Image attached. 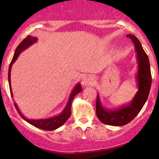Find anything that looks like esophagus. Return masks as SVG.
I'll return each instance as SVG.
<instances>
[{"instance_id":"34e87169","label":"esophagus","mask_w":159,"mask_h":159,"mask_svg":"<svg viewBox=\"0 0 159 159\" xmlns=\"http://www.w3.org/2000/svg\"><path fill=\"white\" fill-rule=\"evenodd\" d=\"M82 85L84 86H89V85H92L93 84V78L92 77V76H86L85 78H83V80H82V82H81Z\"/></svg>"}]
</instances>
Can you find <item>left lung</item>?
<instances>
[{
    "instance_id": "8db88e82",
    "label": "left lung",
    "mask_w": 159,
    "mask_h": 159,
    "mask_svg": "<svg viewBox=\"0 0 159 159\" xmlns=\"http://www.w3.org/2000/svg\"><path fill=\"white\" fill-rule=\"evenodd\" d=\"M127 37L132 40L135 47L138 59V70L137 74L138 90L129 105L121 107L116 110H107L102 105L99 96L96 98V110L98 120L104 124L115 126H121L130 123L138 114L147 100L152 84L150 65L149 58L142 48L138 38L132 34Z\"/></svg>"
}]
</instances>
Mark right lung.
<instances>
[{
  "label": "right lung",
  "mask_w": 159,
  "mask_h": 159,
  "mask_svg": "<svg viewBox=\"0 0 159 159\" xmlns=\"http://www.w3.org/2000/svg\"><path fill=\"white\" fill-rule=\"evenodd\" d=\"M37 41V38L34 37V36H27L25 39L21 42L20 44L18 45V47L16 48L15 51V54H14L13 57H12V61H11L10 67H9V72H8V81H9V85H10V94L12 97H13V94H12V88H11V82H10V72L11 69H12V65L15 63V61L17 60L18 57L23 51H25V49L30 47V45L35 43ZM82 87L81 86V84H77L75 85V87H74V89L72 90V93H71L70 96H69V98L68 100V102H67V105L64 110L63 111V112L61 113V114L57 115V116H54V117L48 118V119H41V120H30L27 119V118L25 117L24 115L21 113V111H19V107H18L16 103H14V105H15L16 110H17L18 113H19L20 116L23 118L25 121H27V123L31 124L32 125L35 126L36 128H39V129H43V130L46 131H53L55 130V129H57V128L61 127V125H63L68 120L71 115V105H72V100L75 96H76L78 93H79L80 92H81Z\"/></svg>",
  "instance_id": "right-lung-1"
}]
</instances>
